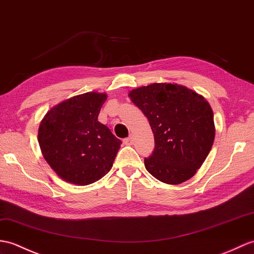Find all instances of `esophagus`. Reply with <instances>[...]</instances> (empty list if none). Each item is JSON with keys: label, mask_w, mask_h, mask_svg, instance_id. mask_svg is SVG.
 Masks as SVG:
<instances>
[{"label": "esophagus", "mask_w": 254, "mask_h": 254, "mask_svg": "<svg viewBox=\"0 0 254 254\" xmlns=\"http://www.w3.org/2000/svg\"><path fill=\"white\" fill-rule=\"evenodd\" d=\"M123 143H125L127 146H131L133 144V138L132 137H127L125 140H123Z\"/></svg>", "instance_id": "1"}]
</instances>
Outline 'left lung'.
Wrapping results in <instances>:
<instances>
[{"label":"left lung","instance_id":"obj_1","mask_svg":"<svg viewBox=\"0 0 254 254\" xmlns=\"http://www.w3.org/2000/svg\"><path fill=\"white\" fill-rule=\"evenodd\" d=\"M155 137L145 168L162 183L182 184L196 174L213 145L215 126L208 100L184 85L151 83L129 91Z\"/></svg>","mask_w":254,"mask_h":254}]
</instances>
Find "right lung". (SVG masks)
<instances>
[{"label": "right lung", "mask_w": 254, "mask_h": 254, "mask_svg": "<svg viewBox=\"0 0 254 254\" xmlns=\"http://www.w3.org/2000/svg\"><path fill=\"white\" fill-rule=\"evenodd\" d=\"M106 99V93L80 94L55 105L41 121V151L64 182L92 184L113 167L122 141L97 119Z\"/></svg>", "instance_id": "1"}]
</instances>
